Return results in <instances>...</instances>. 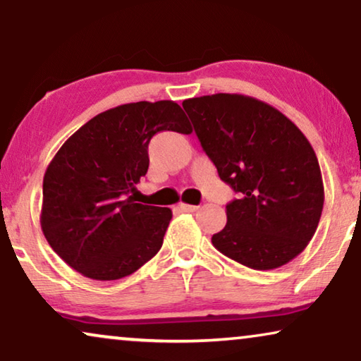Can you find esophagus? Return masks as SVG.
<instances>
[{
  "label": "esophagus",
  "instance_id": "obj_1",
  "mask_svg": "<svg viewBox=\"0 0 361 361\" xmlns=\"http://www.w3.org/2000/svg\"><path fill=\"white\" fill-rule=\"evenodd\" d=\"M198 208H200V206L180 203V209H181V211H186V213H195V211H198Z\"/></svg>",
  "mask_w": 361,
  "mask_h": 361
}]
</instances>
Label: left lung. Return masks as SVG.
Instances as JSON below:
<instances>
[{
    "instance_id": "left-lung-1",
    "label": "left lung",
    "mask_w": 361,
    "mask_h": 361,
    "mask_svg": "<svg viewBox=\"0 0 361 361\" xmlns=\"http://www.w3.org/2000/svg\"><path fill=\"white\" fill-rule=\"evenodd\" d=\"M206 155L239 195L213 246L243 266L277 269L307 247L324 209L319 160L299 127L241 94L183 100Z\"/></svg>"
}]
</instances>
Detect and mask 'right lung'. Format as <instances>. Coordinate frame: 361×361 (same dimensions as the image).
I'll return each instance as SVG.
<instances>
[{
    "mask_svg": "<svg viewBox=\"0 0 361 361\" xmlns=\"http://www.w3.org/2000/svg\"><path fill=\"white\" fill-rule=\"evenodd\" d=\"M161 130L193 132L173 100L118 105L72 133L47 165L41 229L82 276L117 281L160 251L171 209L140 204L130 193L147 175L148 143Z\"/></svg>",
    "mask_w": 361,
    "mask_h": 361,
    "instance_id": "right-lung-1",
    "label": "right lung"
}]
</instances>
